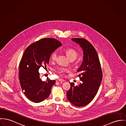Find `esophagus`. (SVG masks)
Instances as JSON below:
<instances>
[{
    "label": "esophagus",
    "mask_w": 126,
    "mask_h": 126,
    "mask_svg": "<svg viewBox=\"0 0 126 126\" xmlns=\"http://www.w3.org/2000/svg\"><path fill=\"white\" fill-rule=\"evenodd\" d=\"M58 81H61V82H64L65 81V80L62 79H58Z\"/></svg>",
    "instance_id": "1"
}]
</instances>
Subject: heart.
Wrapping results in <instances>:
<instances>
[{
	"label": "heart",
	"mask_w": 126,
	"mask_h": 126,
	"mask_svg": "<svg viewBox=\"0 0 126 126\" xmlns=\"http://www.w3.org/2000/svg\"><path fill=\"white\" fill-rule=\"evenodd\" d=\"M68 57V58L70 59H75L77 58L78 56L77 53L76 51H75L74 49H68L66 50L65 51ZM58 53L57 51H54L53 52L50 56V60L52 61H55L57 58ZM57 71L58 73L63 74L64 73H65L66 72H68L69 71V69L68 68H64L63 67H58L57 69Z\"/></svg>",
	"instance_id": "1"
}]
</instances>
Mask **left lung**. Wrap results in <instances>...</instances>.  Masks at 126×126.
I'll list each match as a JSON object with an SVG mask.
<instances>
[{
    "mask_svg": "<svg viewBox=\"0 0 126 126\" xmlns=\"http://www.w3.org/2000/svg\"><path fill=\"white\" fill-rule=\"evenodd\" d=\"M79 45L83 53L82 62L77 69L81 83L75 86L70 82L67 92L68 100L74 106L81 107L90 103L97 94L102 79V72L97 52L93 46L83 38H72Z\"/></svg>",
    "mask_w": 126,
    "mask_h": 126,
    "instance_id": "8db88e82",
    "label": "left lung"
}]
</instances>
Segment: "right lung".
Wrapping results in <instances>:
<instances>
[{
  "label": "right lung",
  "instance_id": "1",
  "mask_svg": "<svg viewBox=\"0 0 126 126\" xmlns=\"http://www.w3.org/2000/svg\"><path fill=\"white\" fill-rule=\"evenodd\" d=\"M61 45L56 39L47 38L31 44L25 50L19 63V81L24 94L31 101L39 103L49 96L56 81L49 78L42 81L39 69L47 67L51 54Z\"/></svg>",
  "mask_w": 126,
  "mask_h": 126
}]
</instances>
